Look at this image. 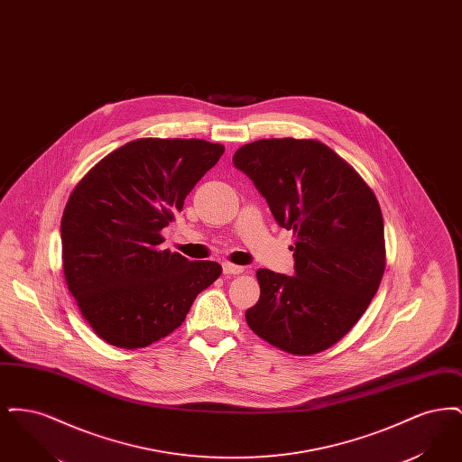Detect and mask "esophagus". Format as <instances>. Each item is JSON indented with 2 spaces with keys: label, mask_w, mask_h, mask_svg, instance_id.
Returning <instances> with one entry per match:
<instances>
[{
  "label": "esophagus",
  "mask_w": 462,
  "mask_h": 462,
  "mask_svg": "<svg viewBox=\"0 0 462 462\" xmlns=\"http://www.w3.org/2000/svg\"><path fill=\"white\" fill-rule=\"evenodd\" d=\"M242 272H244V266L228 263V262H225V263H223V273H225V275H239Z\"/></svg>",
  "instance_id": "obj_1"
}]
</instances>
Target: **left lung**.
<instances>
[{
	"mask_svg": "<svg viewBox=\"0 0 462 462\" xmlns=\"http://www.w3.org/2000/svg\"><path fill=\"white\" fill-rule=\"evenodd\" d=\"M234 166L296 237L294 275L256 272L262 292L245 311L247 326L282 352H324L350 332L381 284L386 249L379 202L319 140H256L234 154Z\"/></svg>",
	"mask_w": 462,
	"mask_h": 462,
	"instance_id": "obj_1",
	"label": "left lung"
}]
</instances>
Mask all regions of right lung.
Returning <instances> with one entry per match:
<instances>
[{
  "label": "right lung",
  "mask_w": 462,
  "mask_h": 462,
  "mask_svg": "<svg viewBox=\"0 0 462 462\" xmlns=\"http://www.w3.org/2000/svg\"><path fill=\"white\" fill-rule=\"evenodd\" d=\"M225 152L199 138H138L74 187L60 223L67 287L98 337L145 348L181 326L217 262L161 249V230Z\"/></svg>",
  "instance_id": "add662e5"
}]
</instances>
